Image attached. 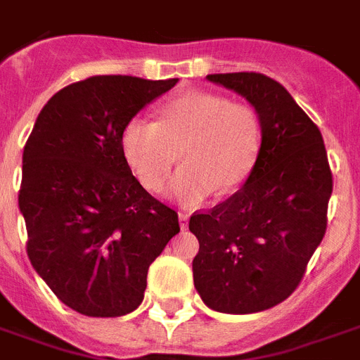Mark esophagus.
Listing matches in <instances>:
<instances>
[{"instance_id":"34e87169","label":"esophagus","mask_w":360,"mask_h":360,"mask_svg":"<svg viewBox=\"0 0 360 360\" xmlns=\"http://www.w3.org/2000/svg\"><path fill=\"white\" fill-rule=\"evenodd\" d=\"M186 226H188V214L179 213V228L181 230H186Z\"/></svg>"}]
</instances>
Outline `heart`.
<instances>
[{"label":"heart","mask_w":360,"mask_h":360,"mask_svg":"<svg viewBox=\"0 0 360 360\" xmlns=\"http://www.w3.org/2000/svg\"><path fill=\"white\" fill-rule=\"evenodd\" d=\"M262 143L257 114L246 104L214 93L191 91L168 98L157 121L132 117L121 130L120 147L129 169L143 188H162L179 153L183 168L168 194L194 207L213 192L237 191L254 168Z\"/></svg>","instance_id":"1"}]
</instances>
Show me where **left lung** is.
I'll return each instance as SVG.
<instances>
[{"label":"left lung","instance_id":"1","mask_svg":"<svg viewBox=\"0 0 360 360\" xmlns=\"http://www.w3.org/2000/svg\"><path fill=\"white\" fill-rule=\"evenodd\" d=\"M256 110L262 143L245 185L209 213L192 214L200 240L192 273L202 301L254 314L295 291L327 228L333 194L321 132L284 86L257 72L207 75Z\"/></svg>","mask_w":360,"mask_h":360}]
</instances>
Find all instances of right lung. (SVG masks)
<instances>
[{
  "mask_svg": "<svg viewBox=\"0 0 360 360\" xmlns=\"http://www.w3.org/2000/svg\"><path fill=\"white\" fill-rule=\"evenodd\" d=\"M177 84L91 76L63 87L37 117L22 155L27 256L59 301L117 318L143 301L147 271L179 233L177 213L124 162L121 130Z\"/></svg>",
  "mask_w": 360,
  "mask_h": 360,
  "instance_id": "obj_1",
  "label": "right lung"
}]
</instances>
